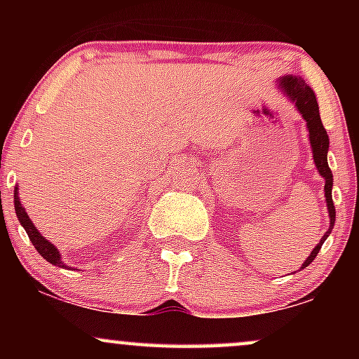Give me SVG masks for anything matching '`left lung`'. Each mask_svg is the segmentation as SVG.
I'll use <instances>...</instances> for the list:
<instances>
[{
    "label": "left lung",
    "mask_w": 359,
    "mask_h": 359,
    "mask_svg": "<svg viewBox=\"0 0 359 359\" xmlns=\"http://www.w3.org/2000/svg\"><path fill=\"white\" fill-rule=\"evenodd\" d=\"M277 82H278V89L282 90V93L285 94L292 102H295V108H297L299 113L302 114V118L306 119L316 168L319 170V174L324 177V182H325L324 194H325V203H327L329 219H331V222H329L327 231H325L324 236L320 238L319 245L311 251V255H309L306 262H304L302 269H306V266H309L312 262H314V258L317 257V253H319L323 243L327 240V236L331 234L332 228H334V221H336V209H334V203H332V172L327 165L329 137L327 133H325L323 121H320L319 104H317L314 90L309 88L306 81L297 76H283L280 77Z\"/></svg>",
    "instance_id": "obj_1"
}]
</instances>
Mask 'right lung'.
<instances>
[{
    "instance_id": "obj_1",
    "label": "right lung",
    "mask_w": 359,
    "mask_h": 359,
    "mask_svg": "<svg viewBox=\"0 0 359 359\" xmlns=\"http://www.w3.org/2000/svg\"><path fill=\"white\" fill-rule=\"evenodd\" d=\"M15 211H16V216H18L20 222H22V226L25 228V231H27L28 238H30L32 245L35 246V250L39 251L42 257L47 259L48 263H52V265L55 266H65L64 262H62V255L59 253V250L55 248V246L52 245L50 241L45 240V238L40 234L39 229L35 228L34 222H32L30 217H28L27 211H25V208L20 203V197H18V187H15Z\"/></svg>"
}]
</instances>
